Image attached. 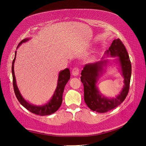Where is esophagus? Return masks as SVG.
Segmentation results:
<instances>
[{"mask_svg":"<svg viewBox=\"0 0 146 146\" xmlns=\"http://www.w3.org/2000/svg\"><path fill=\"white\" fill-rule=\"evenodd\" d=\"M79 72H80V68L77 66H74L73 68V70H72L73 75L77 76L79 74Z\"/></svg>","mask_w":146,"mask_h":146,"instance_id":"1","label":"esophagus"}]
</instances>
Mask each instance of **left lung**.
Wrapping results in <instances>:
<instances>
[{
    "instance_id": "left-lung-1",
    "label": "left lung",
    "mask_w": 146,
    "mask_h": 146,
    "mask_svg": "<svg viewBox=\"0 0 146 146\" xmlns=\"http://www.w3.org/2000/svg\"><path fill=\"white\" fill-rule=\"evenodd\" d=\"M111 56H119L122 75L124 78L125 85L120 95L113 99L102 97L96 86L98 71L102 70V65L104 63L86 64L82 71L80 77L84 86V100L87 106L93 111L104 113L113 109L124 101L128 95L132 73L131 63L128 52L124 44L120 39H114L106 52Z\"/></svg>"
}]
</instances>
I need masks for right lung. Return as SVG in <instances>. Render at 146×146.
I'll return each mask as SVG.
<instances>
[{
  "label": "right lung",
  "mask_w": 146,
  "mask_h": 146,
  "mask_svg": "<svg viewBox=\"0 0 146 146\" xmlns=\"http://www.w3.org/2000/svg\"><path fill=\"white\" fill-rule=\"evenodd\" d=\"M28 39H25L22 40L21 42H19V45H20L21 43L27 41ZM15 56H16V51L15 53V58L12 61V82H13V87L15 95L16 96V98H17L18 101L20 102V104L23 105L24 107H25L27 110L30 111L36 115H39L43 116V115H50L54 113L56 111L58 108L60 107L61 105L62 104V101H63V91L64 86L66 85L68 80L70 79V71L68 68H66L59 73L58 76V86L56 90L54 92V94L52 97L51 100L49 101L48 103L43 105L41 107L39 106H35L29 104L22 97L19 91L18 88L16 85V82H15V77L14 75V63L15 59Z\"/></svg>",
  "instance_id": "obj_1"
}]
</instances>
